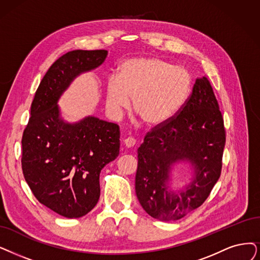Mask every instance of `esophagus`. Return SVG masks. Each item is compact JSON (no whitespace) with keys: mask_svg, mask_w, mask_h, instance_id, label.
I'll return each mask as SVG.
<instances>
[{"mask_svg":"<svg viewBox=\"0 0 260 260\" xmlns=\"http://www.w3.org/2000/svg\"><path fill=\"white\" fill-rule=\"evenodd\" d=\"M123 144H124V146H126L127 148H131V147H133V146H136L137 141L134 140L133 138L129 137V138H127V139H124V140H123Z\"/></svg>","mask_w":260,"mask_h":260,"instance_id":"esophagus-1","label":"esophagus"}]
</instances>
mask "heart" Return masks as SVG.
<instances>
[{"mask_svg":"<svg viewBox=\"0 0 260 260\" xmlns=\"http://www.w3.org/2000/svg\"><path fill=\"white\" fill-rule=\"evenodd\" d=\"M192 78L188 69L158 57L132 58L120 66L118 76L107 82V108L119 117L130 106L143 122L159 127L172 120L190 95Z\"/></svg>","mask_w":260,"mask_h":260,"instance_id":"heart-1","label":"heart"}]
</instances>
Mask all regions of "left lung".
<instances>
[{"label": "left lung", "instance_id": "left-lung-1", "mask_svg": "<svg viewBox=\"0 0 260 260\" xmlns=\"http://www.w3.org/2000/svg\"><path fill=\"white\" fill-rule=\"evenodd\" d=\"M222 113L210 82L196 79L192 94L172 120L154 127L138 149L136 192L153 219L179 220L199 208L219 180L225 146ZM188 161L192 181L178 193L169 190L171 168Z\"/></svg>", "mask_w": 260, "mask_h": 260}]
</instances>
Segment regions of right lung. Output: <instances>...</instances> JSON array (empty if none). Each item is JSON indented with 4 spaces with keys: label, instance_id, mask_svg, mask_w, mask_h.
<instances>
[{
    "label": "right lung",
    "instance_id": "add662e5",
    "mask_svg": "<svg viewBox=\"0 0 260 260\" xmlns=\"http://www.w3.org/2000/svg\"><path fill=\"white\" fill-rule=\"evenodd\" d=\"M107 50H75L60 56L41 80L22 136V171L40 204L76 219L87 214L100 196L99 175L119 154L118 124L87 116L69 123L57 101L83 72L99 67Z\"/></svg>",
    "mask_w": 260,
    "mask_h": 260
}]
</instances>
